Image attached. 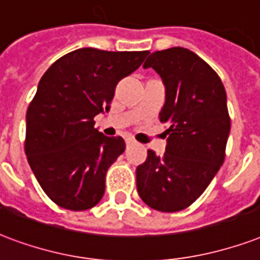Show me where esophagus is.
Segmentation results:
<instances>
[{"label": "esophagus", "mask_w": 260, "mask_h": 260, "mask_svg": "<svg viewBox=\"0 0 260 260\" xmlns=\"http://www.w3.org/2000/svg\"><path fill=\"white\" fill-rule=\"evenodd\" d=\"M125 143H126V146H132V144H135V140L134 139H126Z\"/></svg>", "instance_id": "1"}]
</instances>
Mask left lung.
I'll list each match as a JSON object with an SVG mask.
<instances>
[{"instance_id": "left-lung-1", "label": "left lung", "mask_w": 260, "mask_h": 260, "mask_svg": "<svg viewBox=\"0 0 260 260\" xmlns=\"http://www.w3.org/2000/svg\"><path fill=\"white\" fill-rule=\"evenodd\" d=\"M143 68L156 71L166 87L159 121L168 124V144L162 156L147 150L136 168V188L148 207L174 213L191 206L223 164L231 131L226 92L217 72L184 47L154 51Z\"/></svg>"}]
</instances>
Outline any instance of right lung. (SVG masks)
<instances>
[{
  "instance_id": "1",
  "label": "right lung",
  "mask_w": 260,
  "mask_h": 260,
  "mask_svg": "<svg viewBox=\"0 0 260 260\" xmlns=\"http://www.w3.org/2000/svg\"><path fill=\"white\" fill-rule=\"evenodd\" d=\"M148 53L77 49L41 79L27 109L24 150L39 185L59 207L83 211L102 199L106 172L125 142L95 129L94 117L108 112L117 83Z\"/></svg>"
}]
</instances>
